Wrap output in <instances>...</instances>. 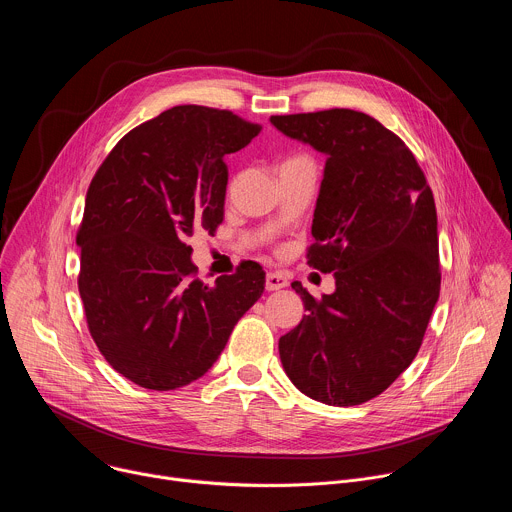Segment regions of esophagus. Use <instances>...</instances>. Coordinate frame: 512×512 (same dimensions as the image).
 Wrapping results in <instances>:
<instances>
[{
	"label": "esophagus",
	"instance_id": "34e87169",
	"mask_svg": "<svg viewBox=\"0 0 512 512\" xmlns=\"http://www.w3.org/2000/svg\"><path fill=\"white\" fill-rule=\"evenodd\" d=\"M265 287H267L269 291L287 287V277L281 275V273H277V271H269V273L265 275Z\"/></svg>",
	"mask_w": 512,
	"mask_h": 512
}]
</instances>
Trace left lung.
<instances>
[{"instance_id": "8db88e82", "label": "left lung", "mask_w": 512, "mask_h": 512, "mask_svg": "<svg viewBox=\"0 0 512 512\" xmlns=\"http://www.w3.org/2000/svg\"><path fill=\"white\" fill-rule=\"evenodd\" d=\"M283 135L326 156L308 263L334 273L308 314L279 338L285 375L326 405L381 395L413 362L440 298V249L431 188L407 145L352 109L273 115Z\"/></svg>"}]
</instances>
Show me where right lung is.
<instances>
[{
	"mask_svg": "<svg viewBox=\"0 0 512 512\" xmlns=\"http://www.w3.org/2000/svg\"><path fill=\"white\" fill-rule=\"evenodd\" d=\"M259 131L231 111L172 107L131 129L89 186L77 235L87 324L111 367L143 389L172 391L208 373L263 294L257 263L204 285L186 245L223 223L225 156Z\"/></svg>",
	"mask_w": 512,
	"mask_h": 512,
	"instance_id": "add662e5",
	"label": "right lung"
}]
</instances>
